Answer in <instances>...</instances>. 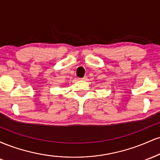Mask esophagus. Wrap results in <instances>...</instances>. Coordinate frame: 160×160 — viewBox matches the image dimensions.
<instances>
[{
  "label": "esophagus",
  "mask_w": 160,
  "mask_h": 160,
  "mask_svg": "<svg viewBox=\"0 0 160 160\" xmlns=\"http://www.w3.org/2000/svg\"><path fill=\"white\" fill-rule=\"evenodd\" d=\"M80 80H87V77H84V78H80Z\"/></svg>",
  "instance_id": "1"
}]
</instances>
